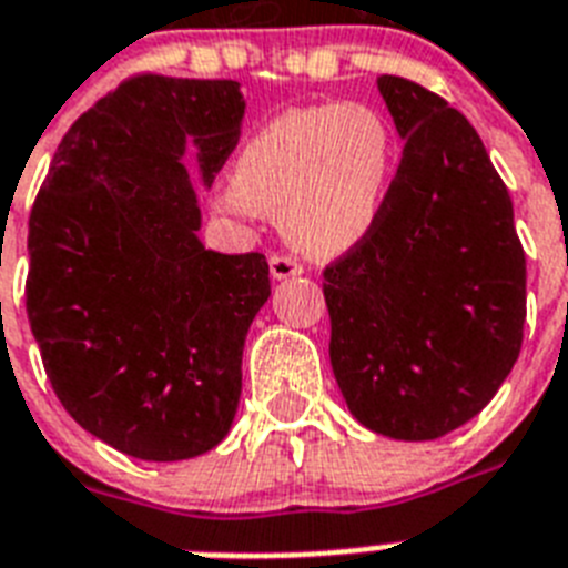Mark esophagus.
I'll list each match as a JSON object with an SVG mask.
<instances>
[{
	"instance_id": "esophagus-1",
	"label": "esophagus",
	"mask_w": 568,
	"mask_h": 568,
	"mask_svg": "<svg viewBox=\"0 0 568 568\" xmlns=\"http://www.w3.org/2000/svg\"><path fill=\"white\" fill-rule=\"evenodd\" d=\"M297 274H303V265L294 256H288V253H274L271 256V276L274 280H288V276Z\"/></svg>"
}]
</instances>
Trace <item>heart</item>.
Listing matches in <instances>:
<instances>
[{
	"instance_id": "1",
	"label": "heart",
	"mask_w": 568,
	"mask_h": 568,
	"mask_svg": "<svg viewBox=\"0 0 568 568\" xmlns=\"http://www.w3.org/2000/svg\"><path fill=\"white\" fill-rule=\"evenodd\" d=\"M396 136L364 101L285 110L244 142L221 206L283 215L303 251L341 253L379 221L396 172Z\"/></svg>"
}]
</instances>
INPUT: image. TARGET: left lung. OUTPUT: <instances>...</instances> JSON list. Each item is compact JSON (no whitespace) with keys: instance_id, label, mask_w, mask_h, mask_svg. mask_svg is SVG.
Segmentation results:
<instances>
[{"instance_id":"8db88e82","label":"left lung","mask_w":568,"mask_h":568,"mask_svg":"<svg viewBox=\"0 0 568 568\" xmlns=\"http://www.w3.org/2000/svg\"><path fill=\"white\" fill-rule=\"evenodd\" d=\"M405 140L379 221L324 268L329 362L376 435L435 440L490 403L525 326V251L476 128L437 92L382 75Z\"/></svg>"}]
</instances>
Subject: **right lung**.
I'll list each match as a JSON object with an SVG mask.
<instances>
[{"label": "right lung", "mask_w": 568, "mask_h": 568, "mask_svg": "<svg viewBox=\"0 0 568 568\" xmlns=\"http://www.w3.org/2000/svg\"><path fill=\"white\" fill-rule=\"evenodd\" d=\"M239 81L142 72L60 140L29 219L26 308L78 426L142 460L227 437L242 349L271 294L262 253L206 251L183 151L212 186L239 142Z\"/></svg>", "instance_id": "1"}]
</instances>
